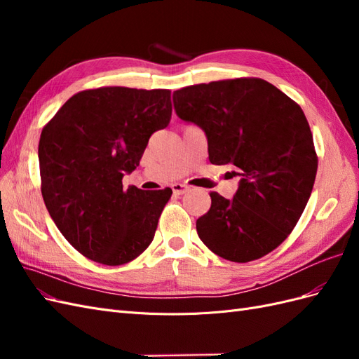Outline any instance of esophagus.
Instances as JSON below:
<instances>
[{"mask_svg": "<svg viewBox=\"0 0 359 359\" xmlns=\"http://www.w3.org/2000/svg\"><path fill=\"white\" fill-rule=\"evenodd\" d=\"M189 190H190V187L186 186V184H173V186H172V191H173V194H175V196H180V194L187 193Z\"/></svg>", "mask_w": 359, "mask_h": 359, "instance_id": "1", "label": "esophagus"}]
</instances>
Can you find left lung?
<instances>
[{
  "mask_svg": "<svg viewBox=\"0 0 359 359\" xmlns=\"http://www.w3.org/2000/svg\"><path fill=\"white\" fill-rule=\"evenodd\" d=\"M173 107L203 130L212 165L241 177L233 199L210 193L211 208L196 222L202 243L240 264L273 252L297 226L318 172L301 106L264 79L236 78L177 90Z\"/></svg>",
  "mask_w": 359,
  "mask_h": 359,
  "instance_id": "8db88e82",
  "label": "left lung"
}]
</instances>
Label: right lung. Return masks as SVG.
<instances>
[{"instance_id":"obj_1","label":"right lung","mask_w":359,"mask_h":359,"mask_svg":"<svg viewBox=\"0 0 359 359\" xmlns=\"http://www.w3.org/2000/svg\"><path fill=\"white\" fill-rule=\"evenodd\" d=\"M172 115L169 90L100 86L64 103L43 127L40 189L64 238L94 262H132L151 244L169 187L123 189L148 140Z\"/></svg>"}]
</instances>
